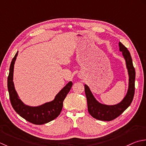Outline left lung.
Wrapping results in <instances>:
<instances>
[{
    "label": "left lung",
    "instance_id": "obj_1",
    "mask_svg": "<svg viewBox=\"0 0 146 146\" xmlns=\"http://www.w3.org/2000/svg\"><path fill=\"white\" fill-rule=\"evenodd\" d=\"M119 48L125 60L126 66L129 74V88L127 93L121 102L114 105L102 104L95 99L88 86L84 85V90L87 98L88 109L93 118L102 121H111L120 116L131 104L135 92V71L133 66L132 57L129 50L121 42H119Z\"/></svg>",
    "mask_w": 146,
    "mask_h": 146
}]
</instances>
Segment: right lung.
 Listing matches in <instances>:
<instances>
[{"instance_id": "obj_1", "label": "right lung", "mask_w": 146, "mask_h": 146, "mask_svg": "<svg viewBox=\"0 0 146 146\" xmlns=\"http://www.w3.org/2000/svg\"><path fill=\"white\" fill-rule=\"evenodd\" d=\"M17 54L18 51L12 60L7 78V88L12 106L19 116L33 124L41 125L54 120L60 114L63 107V102L70 90L72 82L71 81L68 82L52 102L38 106H30L25 105L19 99L13 82L14 65Z\"/></svg>"}]
</instances>
